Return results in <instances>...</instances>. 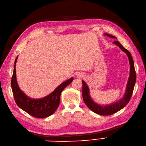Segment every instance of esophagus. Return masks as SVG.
Returning a JSON list of instances; mask_svg holds the SVG:
<instances>
[{
    "label": "esophagus",
    "mask_w": 146,
    "mask_h": 146,
    "mask_svg": "<svg viewBox=\"0 0 146 146\" xmlns=\"http://www.w3.org/2000/svg\"><path fill=\"white\" fill-rule=\"evenodd\" d=\"M83 76H84V74H82V73H80V72L77 73L76 74V77L78 78H82Z\"/></svg>",
    "instance_id": "1"
}]
</instances>
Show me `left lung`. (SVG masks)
I'll return each instance as SVG.
<instances>
[{
    "label": "left lung",
    "instance_id": "left-lung-1",
    "mask_svg": "<svg viewBox=\"0 0 146 146\" xmlns=\"http://www.w3.org/2000/svg\"><path fill=\"white\" fill-rule=\"evenodd\" d=\"M104 35L105 36H109V37L113 38V39H117L115 36H112L109 34L104 33ZM113 43L115 44L116 45H117L123 52H124L126 54L128 58L129 62L130 64L129 76L127 84H126V91L123 97L122 98H120L117 101H116V102L110 104H99L95 102L94 100L91 98L90 95V88H89L88 85L86 84V82L84 80H82V97H83L84 103L88 106V108L91 110H92L93 112L102 116H108L113 115V114L115 113L118 111L122 109L124 107H125L128 104L132 96L133 90H134L135 84L136 82V73L135 71L134 61H133L131 53L127 49H125L118 41H115L113 42Z\"/></svg>",
    "mask_w": 146,
    "mask_h": 146
}]
</instances>
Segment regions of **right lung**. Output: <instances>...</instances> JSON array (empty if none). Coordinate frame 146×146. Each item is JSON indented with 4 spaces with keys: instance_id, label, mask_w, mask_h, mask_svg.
Segmentation results:
<instances>
[{
    "instance_id": "add662e5",
    "label": "right lung",
    "mask_w": 146,
    "mask_h": 146,
    "mask_svg": "<svg viewBox=\"0 0 146 146\" xmlns=\"http://www.w3.org/2000/svg\"><path fill=\"white\" fill-rule=\"evenodd\" d=\"M18 56L14 62V72L11 80L12 92L17 106L29 115L37 118L47 117L56 111L60 103V96L62 91L73 80L72 77L61 84L55 90L45 97L31 98L28 97L18 86L16 77V62Z\"/></svg>"
}]
</instances>
